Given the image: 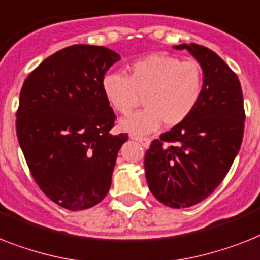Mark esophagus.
Segmentation results:
<instances>
[{
    "label": "esophagus",
    "mask_w": 260,
    "mask_h": 260,
    "mask_svg": "<svg viewBox=\"0 0 260 260\" xmlns=\"http://www.w3.org/2000/svg\"><path fill=\"white\" fill-rule=\"evenodd\" d=\"M131 139H132V140L139 141V143H141V145H143V147H145V148H147V147H149V143H151V140H149L148 137H140V136H135V135H131Z\"/></svg>",
    "instance_id": "obj_1"
}]
</instances>
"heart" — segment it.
<instances>
[{
  "label": "heart",
  "instance_id": "1",
  "mask_svg": "<svg viewBox=\"0 0 260 260\" xmlns=\"http://www.w3.org/2000/svg\"><path fill=\"white\" fill-rule=\"evenodd\" d=\"M101 90L112 108L128 115L143 94L144 109L120 121V128L134 135L149 134L163 121L176 125L195 111L203 92V73L198 62L153 53L134 61L128 76L108 72L101 80Z\"/></svg>",
  "mask_w": 260,
  "mask_h": 260
}]
</instances>
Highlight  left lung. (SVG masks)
Here are the masks:
<instances>
[{
	"instance_id": "obj_1",
	"label": "left lung",
	"mask_w": 260,
	"mask_h": 260,
	"mask_svg": "<svg viewBox=\"0 0 260 260\" xmlns=\"http://www.w3.org/2000/svg\"><path fill=\"white\" fill-rule=\"evenodd\" d=\"M203 69V92L195 111L155 139L145 152V178L164 206L185 208L210 196L240 149L244 132L243 93L238 76L218 54L181 44Z\"/></svg>"
}]
</instances>
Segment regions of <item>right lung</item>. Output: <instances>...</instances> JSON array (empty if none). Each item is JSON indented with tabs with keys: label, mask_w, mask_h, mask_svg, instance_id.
<instances>
[{
	"label": "right lung",
	"mask_w": 260,
	"mask_h": 260,
	"mask_svg": "<svg viewBox=\"0 0 260 260\" xmlns=\"http://www.w3.org/2000/svg\"><path fill=\"white\" fill-rule=\"evenodd\" d=\"M120 56L105 46L72 45L44 60L21 88L16 129L30 174L58 206L81 211L104 199L120 147L116 115L101 80Z\"/></svg>",
	"instance_id": "obj_1"
}]
</instances>
